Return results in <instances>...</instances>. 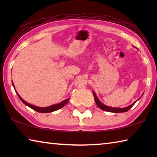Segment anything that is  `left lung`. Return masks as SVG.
I'll return each mask as SVG.
<instances>
[{
    "label": "left lung",
    "mask_w": 157,
    "mask_h": 157,
    "mask_svg": "<svg viewBox=\"0 0 157 157\" xmlns=\"http://www.w3.org/2000/svg\"><path fill=\"white\" fill-rule=\"evenodd\" d=\"M93 94H94V99H95V102L96 103V105H98V107L100 108L101 109L106 111H108V112H112V113H123V112H126L128 110H129L130 109H131L135 103L136 102V101H135V102L132 104L131 105L128 106V107H124V108H117V107H109V106H107L103 104L102 102H101L100 101L98 100V98H97L96 95H95V92L93 91Z\"/></svg>",
    "instance_id": "obj_1"
}]
</instances>
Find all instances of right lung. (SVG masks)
<instances>
[{
  "instance_id": "add662e5",
  "label": "right lung",
  "mask_w": 157,
  "mask_h": 157,
  "mask_svg": "<svg viewBox=\"0 0 157 157\" xmlns=\"http://www.w3.org/2000/svg\"><path fill=\"white\" fill-rule=\"evenodd\" d=\"M12 85H13V86H14V84H13V82H12ZM15 91L17 92L16 90H15ZM17 94L18 95V98H20V100L22 101V102L24 103L25 105L28 106L29 107L33 109V110L36 111H37V112H39V113H50V112H52V111H57L58 109H59L64 107V105L67 104V102H68V100H69V98H68V99L64 100L63 101H62V102H61L60 103H58V104H56V105H53L49 106V107H36V106H34V105H33L31 104H29V103H28L27 102H25L24 100L22 99V98H21V96L18 94L17 92Z\"/></svg>"
}]
</instances>
